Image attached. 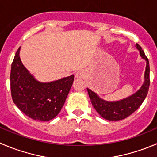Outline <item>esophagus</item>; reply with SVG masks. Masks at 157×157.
<instances>
[{"instance_id": "obj_1", "label": "esophagus", "mask_w": 157, "mask_h": 157, "mask_svg": "<svg viewBox=\"0 0 157 157\" xmlns=\"http://www.w3.org/2000/svg\"><path fill=\"white\" fill-rule=\"evenodd\" d=\"M85 72L83 71H77L76 74V77L77 78H83L85 77Z\"/></svg>"}]
</instances>
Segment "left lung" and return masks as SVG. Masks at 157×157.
Listing matches in <instances>:
<instances>
[{
  "label": "left lung",
  "mask_w": 157,
  "mask_h": 157,
  "mask_svg": "<svg viewBox=\"0 0 157 157\" xmlns=\"http://www.w3.org/2000/svg\"><path fill=\"white\" fill-rule=\"evenodd\" d=\"M136 48L139 50L141 57L147 61V67L144 74L145 80L139 90L136 91L133 95L119 101L109 102L103 100L96 93L86 88L93 106L103 118L107 121H117L127 118L140 106L147 95L149 86H150L149 60L141 47L138 44H136Z\"/></svg>",
  "instance_id": "left-lung-1"
}]
</instances>
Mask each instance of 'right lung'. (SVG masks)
Returning <instances> with one entry per match:
<instances>
[{"label":"right lung","mask_w":157,"mask_h":157,"mask_svg":"<svg viewBox=\"0 0 157 157\" xmlns=\"http://www.w3.org/2000/svg\"><path fill=\"white\" fill-rule=\"evenodd\" d=\"M20 50L10 71V90L13 103L25 115L35 121H48L60 112L72 86L74 75L55 81H38L23 65Z\"/></svg>","instance_id":"1"}]
</instances>
